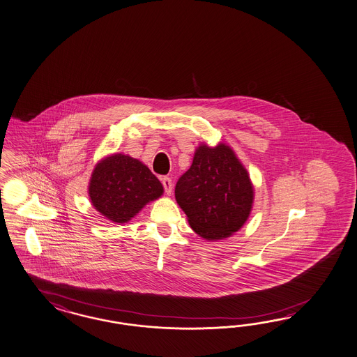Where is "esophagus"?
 Here are the masks:
<instances>
[{
  "label": "esophagus",
  "instance_id": "1",
  "mask_svg": "<svg viewBox=\"0 0 357 357\" xmlns=\"http://www.w3.org/2000/svg\"><path fill=\"white\" fill-rule=\"evenodd\" d=\"M161 183L164 185V190H165L166 193L170 195L172 191H173V182H172V179L167 178V176H164V178H161Z\"/></svg>",
  "mask_w": 357,
  "mask_h": 357
}]
</instances>
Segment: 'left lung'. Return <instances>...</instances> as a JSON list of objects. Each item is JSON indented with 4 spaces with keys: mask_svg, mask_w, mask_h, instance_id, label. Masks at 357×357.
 Masks as SVG:
<instances>
[{
    "mask_svg": "<svg viewBox=\"0 0 357 357\" xmlns=\"http://www.w3.org/2000/svg\"><path fill=\"white\" fill-rule=\"evenodd\" d=\"M252 182L226 144L197 148L191 167L178 179L175 199L193 231L220 240L238 231L252 210Z\"/></svg>",
    "mask_w": 357,
    "mask_h": 357,
    "instance_id": "obj_1",
    "label": "left lung"
}]
</instances>
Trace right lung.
<instances>
[{"label":"right lung","mask_w":357,"mask_h":357,"mask_svg":"<svg viewBox=\"0 0 357 357\" xmlns=\"http://www.w3.org/2000/svg\"><path fill=\"white\" fill-rule=\"evenodd\" d=\"M162 192V184L147 166L125 155H114L100 161L89 185L94 208L116 223L130 220Z\"/></svg>","instance_id":"add662e5"}]
</instances>
